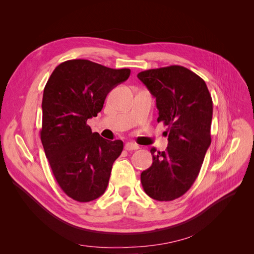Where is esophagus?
Masks as SVG:
<instances>
[{
  "mask_svg": "<svg viewBox=\"0 0 254 254\" xmlns=\"http://www.w3.org/2000/svg\"><path fill=\"white\" fill-rule=\"evenodd\" d=\"M125 149L128 150V151H130V150H136V149H139V146H137V145L134 144V143L128 142V143H126V145H125Z\"/></svg>",
  "mask_w": 254,
  "mask_h": 254,
  "instance_id": "1",
  "label": "esophagus"
}]
</instances>
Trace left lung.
Segmentation results:
<instances>
[{"label": "left lung", "instance_id": "left-lung-1", "mask_svg": "<svg viewBox=\"0 0 254 254\" xmlns=\"http://www.w3.org/2000/svg\"><path fill=\"white\" fill-rule=\"evenodd\" d=\"M137 78L156 98L158 123L168 127V146L150 149L152 164L141 182L152 199L171 201L186 194L200 172L211 145L212 97L204 80L181 65L143 71Z\"/></svg>", "mask_w": 254, "mask_h": 254}]
</instances>
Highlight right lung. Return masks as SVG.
<instances>
[{"label": "right lung", "mask_w": 254, "mask_h": 254, "mask_svg": "<svg viewBox=\"0 0 254 254\" xmlns=\"http://www.w3.org/2000/svg\"><path fill=\"white\" fill-rule=\"evenodd\" d=\"M129 75V68L74 59L56 66L45 84L41 142L59 187L76 201L94 200L108 187L124 144L92 132L87 121L97 117L107 94Z\"/></svg>", "instance_id": "right-lung-1"}]
</instances>
